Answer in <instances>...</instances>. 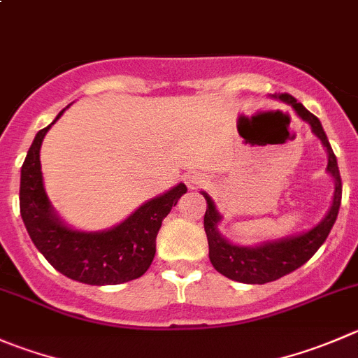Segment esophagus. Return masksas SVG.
<instances>
[{"label":"esophagus","instance_id":"34e87169","mask_svg":"<svg viewBox=\"0 0 358 358\" xmlns=\"http://www.w3.org/2000/svg\"><path fill=\"white\" fill-rule=\"evenodd\" d=\"M185 183L189 189H199V187H203L204 183H206V180H204V176L199 175V173H192V175L185 176Z\"/></svg>","mask_w":358,"mask_h":358}]
</instances>
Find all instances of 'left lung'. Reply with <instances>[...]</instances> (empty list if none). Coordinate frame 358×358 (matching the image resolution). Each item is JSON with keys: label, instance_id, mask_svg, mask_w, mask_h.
I'll list each match as a JSON object with an SVG mask.
<instances>
[{"label": "left lung", "instance_id": "1", "mask_svg": "<svg viewBox=\"0 0 358 358\" xmlns=\"http://www.w3.org/2000/svg\"><path fill=\"white\" fill-rule=\"evenodd\" d=\"M273 98H278L282 101H285L287 105H290L296 110V113L304 122L310 124L315 136L322 141V145H324L329 154L327 171L334 178L336 190L331 210L327 211V215H325V218L320 224L315 225L308 232H303V234L290 236V238L287 236V238L276 239V241H267L257 246L232 245L231 241L222 238L220 232H218V222L222 220L220 213L215 208V203L211 201V197L206 192H203L208 204L206 213H204V231H206L208 246H210L211 264H213V267L220 275L227 276L229 280H234V282L241 283H252V285H262V283L275 282V280L296 271L297 267L308 262L315 255V252L324 245L325 239H327L329 232H331L332 225H334L336 218H338L339 206H341V175H339L338 161H336V155L332 152L331 143H329L327 134H325L320 120L313 113L308 112L290 94H275Z\"/></svg>", "mask_w": 358, "mask_h": 358}]
</instances>
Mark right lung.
<instances>
[{"mask_svg":"<svg viewBox=\"0 0 358 358\" xmlns=\"http://www.w3.org/2000/svg\"><path fill=\"white\" fill-rule=\"evenodd\" d=\"M52 124L38 131L20 169V217L31 241L54 269L75 282L119 285L140 278L154 260L155 238L162 220L187 192V187L178 183L162 196L147 201L108 231H75L57 217L43 187L40 148Z\"/></svg>","mask_w":358,"mask_h":358,"instance_id":"right-lung-1","label":"right lung"}]
</instances>
